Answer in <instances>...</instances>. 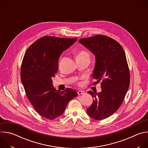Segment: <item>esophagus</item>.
I'll list each match as a JSON object with an SVG mask.
<instances>
[{"label":"esophagus","instance_id":"34e87169","mask_svg":"<svg viewBox=\"0 0 148 148\" xmlns=\"http://www.w3.org/2000/svg\"><path fill=\"white\" fill-rule=\"evenodd\" d=\"M77 92H78V95H81V94H84V91H77Z\"/></svg>","mask_w":148,"mask_h":148}]
</instances>
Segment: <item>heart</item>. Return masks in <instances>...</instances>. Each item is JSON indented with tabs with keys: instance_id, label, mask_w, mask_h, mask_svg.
I'll use <instances>...</instances> for the list:
<instances>
[{
	"instance_id": "heart-1",
	"label": "heart",
	"mask_w": 148,
	"mask_h": 148,
	"mask_svg": "<svg viewBox=\"0 0 148 148\" xmlns=\"http://www.w3.org/2000/svg\"><path fill=\"white\" fill-rule=\"evenodd\" d=\"M77 58H90V55L87 51L81 50L78 53ZM77 84H78V85H80L81 83V82H78Z\"/></svg>"
}]
</instances>
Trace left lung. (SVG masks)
<instances>
[{"label": "left lung", "instance_id": "1", "mask_svg": "<svg viewBox=\"0 0 148 148\" xmlns=\"http://www.w3.org/2000/svg\"><path fill=\"white\" fill-rule=\"evenodd\" d=\"M79 42L95 56L93 85L101 82L102 88L98 93L88 92L94 99L87 112L93 119L102 120L119 109L129 88L130 73L126 55L118 42L107 36L98 34Z\"/></svg>", "mask_w": 148, "mask_h": 148}]
</instances>
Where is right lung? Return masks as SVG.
I'll return each mask as SVG.
<instances>
[{
    "label": "right lung",
    "instance_id": "add662e5",
    "mask_svg": "<svg viewBox=\"0 0 148 148\" xmlns=\"http://www.w3.org/2000/svg\"><path fill=\"white\" fill-rule=\"evenodd\" d=\"M77 40L44 36L34 41L23 57L20 77L26 94L38 114L46 119L60 116L70 100L78 95L71 88L56 90L51 79L58 70L60 56Z\"/></svg>",
    "mask_w": 148,
    "mask_h": 148
}]
</instances>
